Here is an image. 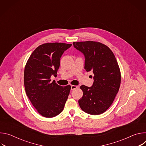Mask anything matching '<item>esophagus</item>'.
<instances>
[{
	"mask_svg": "<svg viewBox=\"0 0 146 146\" xmlns=\"http://www.w3.org/2000/svg\"><path fill=\"white\" fill-rule=\"evenodd\" d=\"M77 86H73V85H72L71 86V90H74L76 88H77Z\"/></svg>",
	"mask_w": 146,
	"mask_h": 146,
	"instance_id": "obj_1",
	"label": "esophagus"
}]
</instances>
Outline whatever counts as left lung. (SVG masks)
I'll return each instance as SVG.
<instances>
[{
    "mask_svg": "<svg viewBox=\"0 0 146 146\" xmlns=\"http://www.w3.org/2000/svg\"><path fill=\"white\" fill-rule=\"evenodd\" d=\"M74 47L84 54L85 69L94 74L91 87L80 86L82 97L78 100L82 110L91 115L105 112L118 93L121 80V72L112 51L98 41L73 42Z\"/></svg>",
    "mask_w": 146,
    "mask_h": 146,
    "instance_id": "obj_1",
    "label": "left lung"
}]
</instances>
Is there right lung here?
<instances>
[{
	"instance_id": "1",
	"label": "right lung",
	"mask_w": 146,
	"mask_h": 146,
	"mask_svg": "<svg viewBox=\"0 0 146 146\" xmlns=\"http://www.w3.org/2000/svg\"><path fill=\"white\" fill-rule=\"evenodd\" d=\"M72 44L48 43L40 45L29 56L24 69L25 92L32 105L42 116L51 118L64 110L71 86H60L51 76H56L60 59Z\"/></svg>"
}]
</instances>
